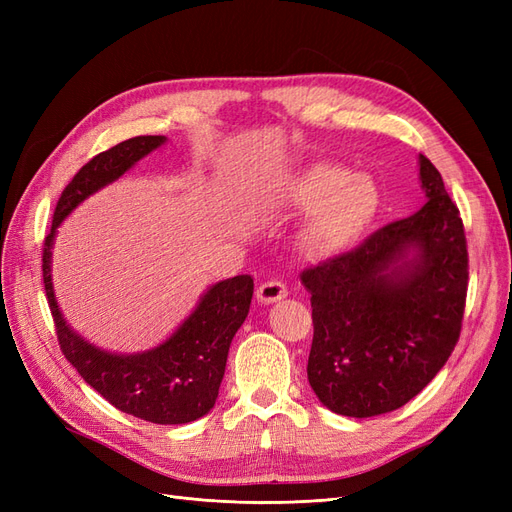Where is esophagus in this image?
I'll return each mask as SVG.
<instances>
[{
  "instance_id": "esophagus-1",
  "label": "esophagus",
  "mask_w": 512,
  "mask_h": 512,
  "mask_svg": "<svg viewBox=\"0 0 512 512\" xmlns=\"http://www.w3.org/2000/svg\"><path fill=\"white\" fill-rule=\"evenodd\" d=\"M286 297H288V288H286L282 282H277V280L262 282V284L258 286V290H256V299H258L260 303H265V305L277 303V301H282V299H286Z\"/></svg>"
}]
</instances>
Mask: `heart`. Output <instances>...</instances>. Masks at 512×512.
<instances>
[{"instance_id": "b5f03b06", "label": "heart", "mask_w": 512, "mask_h": 512, "mask_svg": "<svg viewBox=\"0 0 512 512\" xmlns=\"http://www.w3.org/2000/svg\"><path fill=\"white\" fill-rule=\"evenodd\" d=\"M288 200L309 215L303 241L316 254H337L359 239L376 218L380 194L361 173H346L333 164H316L288 185Z\"/></svg>"}]
</instances>
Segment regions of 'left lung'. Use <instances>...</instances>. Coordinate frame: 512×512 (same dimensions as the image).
I'll return each instance as SVG.
<instances>
[{"mask_svg":"<svg viewBox=\"0 0 512 512\" xmlns=\"http://www.w3.org/2000/svg\"><path fill=\"white\" fill-rule=\"evenodd\" d=\"M418 164L421 209L301 273L314 320L307 380L335 414L367 418L401 408L457 346L466 232L438 168L425 156Z\"/></svg>","mask_w":512,"mask_h":512,"instance_id":"obj_1","label":"left lung"}]
</instances>
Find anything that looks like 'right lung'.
I'll return each mask as SVG.
<instances>
[{"label":"right lung","mask_w":512,"mask_h":512,"mask_svg":"<svg viewBox=\"0 0 512 512\" xmlns=\"http://www.w3.org/2000/svg\"><path fill=\"white\" fill-rule=\"evenodd\" d=\"M166 143V136H134L91 158L61 192L51 232L44 239L42 280L55 322L59 348L81 378L117 410L158 425H183L205 416L218 399L228 348L250 312L254 280L237 275L213 284L194 312L158 348L113 354L74 333L59 312L51 282V256L57 226L87 196Z\"/></svg>","instance_id":"right-lung-1"}]
</instances>
